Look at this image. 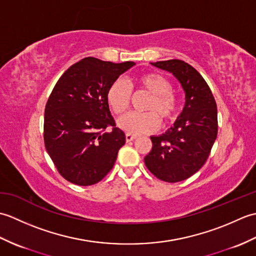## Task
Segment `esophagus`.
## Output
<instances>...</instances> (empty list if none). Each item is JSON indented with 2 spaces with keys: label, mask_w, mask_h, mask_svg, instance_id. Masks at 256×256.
Segmentation results:
<instances>
[{
  "label": "esophagus",
  "mask_w": 256,
  "mask_h": 256,
  "mask_svg": "<svg viewBox=\"0 0 256 256\" xmlns=\"http://www.w3.org/2000/svg\"><path fill=\"white\" fill-rule=\"evenodd\" d=\"M136 138V135H133V134H130V133H126L125 134V140H126V142H132L133 140Z\"/></svg>",
  "instance_id": "1"
}]
</instances>
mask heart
Wrapping results in <instances>:
<instances>
[{
	"instance_id": "heart-1",
	"label": "heart",
	"mask_w": 256,
	"mask_h": 256,
	"mask_svg": "<svg viewBox=\"0 0 256 256\" xmlns=\"http://www.w3.org/2000/svg\"><path fill=\"white\" fill-rule=\"evenodd\" d=\"M138 89L150 94L143 106L146 112H133L118 121V126L130 134H144L155 131L160 120L162 124L172 121L178 110V98L172 90V84L157 72H145L135 79ZM132 91L122 79H116L106 91V101L114 114L122 116L131 103Z\"/></svg>"
}]
</instances>
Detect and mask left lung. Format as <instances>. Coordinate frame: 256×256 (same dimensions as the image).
<instances>
[{"label": "left lung", "instance_id": "left-lung-1", "mask_svg": "<svg viewBox=\"0 0 256 256\" xmlns=\"http://www.w3.org/2000/svg\"><path fill=\"white\" fill-rule=\"evenodd\" d=\"M152 64L175 76L186 94V103L172 128L150 136L153 146L144 162L160 180L178 182L192 176L208 160L218 135L216 103L202 76L189 64L170 59Z\"/></svg>", "mask_w": 256, "mask_h": 256}]
</instances>
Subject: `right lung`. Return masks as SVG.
Masks as SVG:
<instances>
[{"label":"right lung","instance_id":"1","mask_svg":"<svg viewBox=\"0 0 256 256\" xmlns=\"http://www.w3.org/2000/svg\"><path fill=\"white\" fill-rule=\"evenodd\" d=\"M134 64L86 57L69 67L54 86L45 108L44 142L66 180L91 186L112 170L125 134L116 126L106 91Z\"/></svg>","mask_w":256,"mask_h":256}]
</instances>
